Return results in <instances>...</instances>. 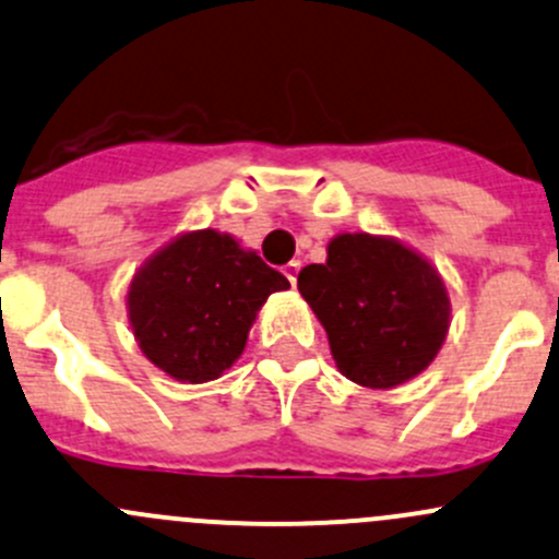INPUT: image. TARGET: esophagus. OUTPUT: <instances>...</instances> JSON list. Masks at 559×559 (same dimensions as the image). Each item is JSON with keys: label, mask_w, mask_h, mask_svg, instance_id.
<instances>
[{"label": "esophagus", "mask_w": 559, "mask_h": 559, "mask_svg": "<svg viewBox=\"0 0 559 559\" xmlns=\"http://www.w3.org/2000/svg\"><path fill=\"white\" fill-rule=\"evenodd\" d=\"M299 267H302V262H299V260H292V262L286 264V267H284V275H286V278H289V284H292V286H297Z\"/></svg>", "instance_id": "1"}]
</instances>
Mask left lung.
I'll list each match as a JSON object with an SVG mask.
<instances>
[{
    "label": "left lung",
    "mask_w": 559,
    "mask_h": 559,
    "mask_svg": "<svg viewBox=\"0 0 559 559\" xmlns=\"http://www.w3.org/2000/svg\"><path fill=\"white\" fill-rule=\"evenodd\" d=\"M297 289L324 324L340 372L364 388L420 374L450 326L448 289L431 262L378 235H337L324 264L299 270Z\"/></svg>",
    "instance_id": "obj_1"
}]
</instances>
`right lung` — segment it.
Returning a JSON list of instances; mask_svg holds the SVG:
<instances>
[{
	"instance_id": "obj_1",
	"label": "right lung",
	"mask_w": 559,
	"mask_h": 559,
	"mask_svg": "<svg viewBox=\"0 0 559 559\" xmlns=\"http://www.w3.org/2000/svg\"><path fill=\"white\" fill-rule=\"evenodd\" d=\"M289 281L230 235L187 233L133 275L128 316L139 348L181 383H205L243 354L251 321Z\"/></svg>"
}]
</instances>
